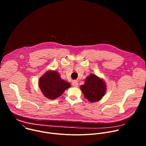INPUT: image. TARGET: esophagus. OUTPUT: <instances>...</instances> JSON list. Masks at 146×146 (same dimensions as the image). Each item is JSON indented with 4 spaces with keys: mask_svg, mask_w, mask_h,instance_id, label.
Masks as SVG:
<instances>
[{
    "mask_svg": "<svg viewBox=\"0 0 146 146\" xmlns=\"http://www.w3.org/2000/svg\"><path fill=\"white\" fill-rule=\"evenodd\" d=\"M72 85H73V87H78V82H77V81L74 80V81H72Z\"/></svg>",
    "mask_w": 146,
    "mask_h": 146,
    "instance_id": "obj_1",
    "label": "esophagus"
}]
</instances>
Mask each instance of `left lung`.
Wrapping results in <instances>:
<instances>
[{
    "label": "left lung",
    "instance_id": "1",
    "mask_svg": "<svg viewBox=\"0 0 146 146\" xmlns=\"http://www.w3.org/2000/svg\"><path fill=\"white\" fill-rule=\"evenodd\" d=\"M84 97L91 103L100 100L106 91L103 80L95 74H91L86 78L84 85L80 86Z\"/></svg>",
    "mask_w": 146,
    "mask_h": 146
}]
</instances>
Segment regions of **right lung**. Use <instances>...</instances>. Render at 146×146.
I'll return each mask as SVG.
<instances>
[{"instance_id": "add662e5", "label": "right lung", "mask_w": 146, "mask_h": 146, "mask_svg": "<svg viewBox=\"0 0 146 146\" xmlns=\"http://www.w3.org/2000/svg\"><path fill=\"white\" fill-rule=\"evenodd\" d=\"M38 84L43 95L51 100L61 96L71 86L69 82L62 80L56 71L47 72L40 78Z\"/></svg>"}]
</instances>
